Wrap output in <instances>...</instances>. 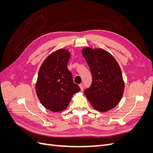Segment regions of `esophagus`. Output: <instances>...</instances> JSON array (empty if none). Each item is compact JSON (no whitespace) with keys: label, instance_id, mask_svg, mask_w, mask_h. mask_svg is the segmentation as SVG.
Returning a JSON list of instances; mask_svg holds the SVG:
<instances>
[{"label":"esophagus","instance_id":"34e87169","mask_svg":"<svg viewBox=\"0 0 153 153\" xmlns=\"http://www.w3.org/2000/svg\"><path fill=\"white\" fill-rule=\"evenodd\" d=\"M80 89H81L82 91H84V84H80Z\"/></svg>","mask_w":153,"mask_h":153}]
</instances>
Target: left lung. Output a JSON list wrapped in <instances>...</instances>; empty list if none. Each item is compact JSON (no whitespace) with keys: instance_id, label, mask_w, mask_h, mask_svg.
I'll return each mask as SVG.
<instances>
[{"instance_id":"8db88e82","label":"left lung","mask_w":153,"mask_h":153,"mask_svg":"<svg viewBox=\"0 0 153 153\" xmlns=\"http://www.w3.org/2000/svg\"><path fill=\"white\" fill-rule=\"evenodd\" d=\"M92 74L91 87L84 91L92 107L100 112L114 108L124 90L121 69L115 59L101 48H85L82 51Z\"/></svg>"}]
</instances>
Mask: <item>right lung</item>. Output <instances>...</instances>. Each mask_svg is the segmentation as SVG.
I'll list each match as a JSON object with an SVG mask.
<instances>
[{"label":"right lung","instance_id":"add662e5","mask_svg":"<svg viewBox=\"0 0 153 153\" xmlns=\"http://www.w3.org/2000/svg\"><path fill=\"white\" fill-rule=\"evenodd\" d=\"M70 56L66 49L55 51L46 58L39 70L37 96L46 108L54 112L65 110L73 94L80 91L68 68Z\"/></svg>","mask_w":153,"mask_h":153}]
</instances>
